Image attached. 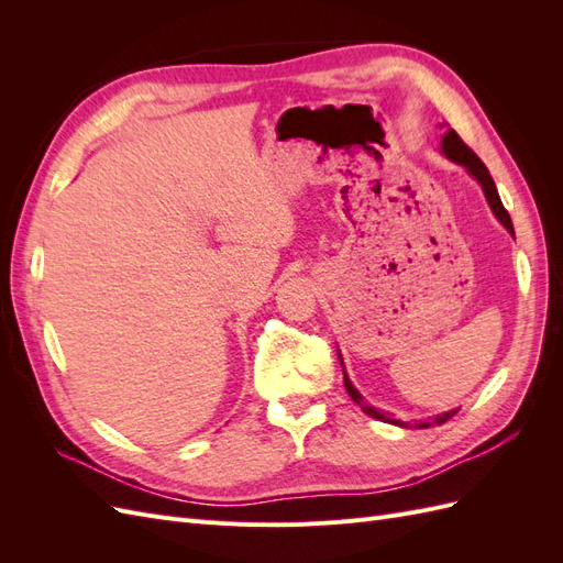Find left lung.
I'll return each mask as SVG.
<instances>
[{"label":"left lung","mask_w":563,"mask_h":563,"mask_svg":"<svg viewBox=\"0 0 563 563\" xmlns=\"http://www.w3.org/2000/svg\"><path fill=\"white\" fill-rule=\"evenodd\" d=\"M441 152H444V155H446L449 159H453L455 164H463V166L467 168V172H470L476 180H479L482 190H484V195H486V199H488V207L493 209V213H496V218L500 220V223L507 228V232L515 234L512 218H509L507 209L503 207L500 195H498V187H496V183H493L486 164L474 155V152L463 143V139H460V135H457L453 129L446 131L444 139H441ZM338 356H340V352H338ZM340 364H343V356H340ZM343 376H345V389H347V395H350L356 404L362 406V411H364L366 416L376 418V420H383V422H389V424H399V428H408V422L395 420L389 413H380V411H376V408H373V406H368V404L364 401V397L360 395V391H356V387L350 383L347 373H345V366H343ZM455 413H457V408H455V411H449V413H441V416L432 418V422H420L418 428H430V424H444V422H446L449 418H453Z\"/></svg>","instance_id":"left-lung-1"}]
</instances>
